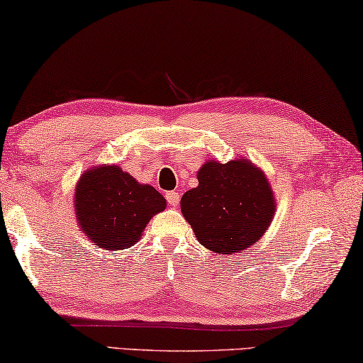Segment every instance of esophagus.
Here are the masks:
<instances>
[{"label": "esophagus", "instance_id": "1", "mask_svg": "<svg viewBox=\"0 0 363 363\" xmlns=\"http://www.w3.org/2000/svg\"><path fill=\"white\" fill-rule=\"evenodd\" d=\"M166 199H167V202H169V205H172V207H177V205H179L181 196L176 191H171L166 194Z\"/></svg>", "mask_w": 363, "mask_h": 363}]
</instances>
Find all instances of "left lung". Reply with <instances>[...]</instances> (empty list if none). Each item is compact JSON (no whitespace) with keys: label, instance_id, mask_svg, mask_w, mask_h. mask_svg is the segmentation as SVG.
<instances>
[{"label":"left lung","instance_id":"1","mask_svg":"<svg viewBox=\"0 0 363 363\" xmlns=\"http://www.w3.org/2000/svg\"><path fill=\"white\" fill-rule=\"evenodd\" d=\"M197 179L199 186L182 196L181 212L200 245L216 254H235L261 240L272 223L275 199L256 164L210 160Z\"/></svg>","mask_w":363,"mask_h":363}]
</instances>
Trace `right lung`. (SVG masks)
Segmentation results:
<instances>
[{
  "instance_id": "add662e5",
  "label": "right lung",
  "mask_w": 363,
  "mask_h": 363,
  "mask_svg": "<svg viewBox=\"0 0 363 363\" xmlns=\"http://www.w3.org/2000/svg\"><path fill=\"white\" fill-rule=\"evenodd\" d=\"M166 199L140 184L121 166H96L83 172L74 189V212L83 233L102 250H127L140 240Z\"/></svg>"
}]
</instances>
